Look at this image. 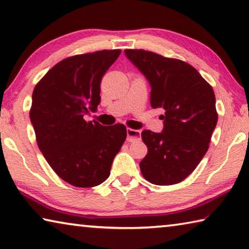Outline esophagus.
Instances as JSON below:
<instances>
[{"instance_id":"obj_1","label":"esophagus","mask_w":249,"mask_h":249,"mask_svg":"<svg viewBox=\"0 0 249 249\" xmlns=\"http://www.w3.org/2000/svg\"><path fill=\"white\" fill-rule=\"evenodd\" d=\"M126 132H127V142H136L141 140V130L127 128Z\"/></svg>"}]
</instances>
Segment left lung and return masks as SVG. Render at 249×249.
Wrapping results in <instances>:
<instances>
[{"label":"left lung","mask_w":249,"mask_h":249,"mask_svg":"<svg viewBox=\"0 0 249 249\" xmlns=\"http://www.w3.org/2000/svg\"><path fill=\"white\" fill-rule=\"evenodd\" d=\"M125 54L150 84V105L165 115L161 133L145 129L148 153L140 163L144 178L157 185L179 183L196 169L209 149L217 123L212 87L196 68L178 59L142 49Z\"/></svg>","instance_id":"obj_1"}]
</instances>
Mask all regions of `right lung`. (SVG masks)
<instances>
[{
    "label": "right lung",
    "instance_id": "right-lung-1",
    "mask_svg": "<svg viewBox=\"0 0 249 249\" xmlns=\"http://www.w3.org/2000/svg\"><path fill=\"white\" fill-rule=\"evenodd\" d=\"M120 53L101 50L66 58L34 89L29 117L37 145L53 170L74 187L104 182L126 140L123 124L103 126L83 119L96 111L101 80Z\"/></svg>",
    "mask_w": 249,
    "mask_h": 249
}]
</instances>
